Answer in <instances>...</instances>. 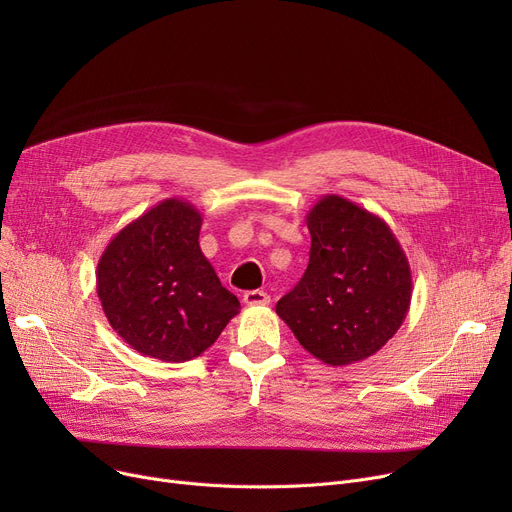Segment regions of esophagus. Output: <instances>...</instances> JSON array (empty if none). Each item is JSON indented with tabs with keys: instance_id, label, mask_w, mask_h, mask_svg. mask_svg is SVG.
<instances>
[{
	"instance_id": "obj_1",
	"label": "esophagus",
	"mask_w": 512,
	"mask_h": 512,
	"mask_svg": "<svg viewBox=\"0 0 512 512\" xmlns=\"http://www.w3.org/2000/svg\"><path fill=\"white\" fill-rule=\"evenodd\" d=\"M242 301H245L251 307H257V305H270L272 299H270V294L263 292V290H249V292H245Z\"/></svg>"
}]
</instances>
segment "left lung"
Segmentation results:
<instances>
[{"instance_id":"1","label":"left lung","mask_w":512,"mask_h":512,"mask_svg":"<svg viewBox=\"0 0 512 512\" xmlns=\"http://www.w3.org/2000/svg\"><path fill=\"white\" fill-rule=\"evenodd\" d=\"M309 265L276 313L315 359L359 363L405 321L413 276L390 226L340 195H324L307 213Z\"/></svg>"}]
</instances>
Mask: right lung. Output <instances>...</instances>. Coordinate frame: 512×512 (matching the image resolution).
<instances>
[{"label":"right lung","mask_w":512,"mask_h":512,"mask_svg":"<svg viewBox=\"0 0 512 512\" xmlns=\"http://www.w3.org/2000/svg\"><path fill=\"white\" fill-rule=\"evenodd\" d=\"M201 224L193 203L164 199L126 224L99 257L103 313L143 357L191 361L240 311L199 247Z\"/></svg>","instance_id":"1"}]
</instances>
